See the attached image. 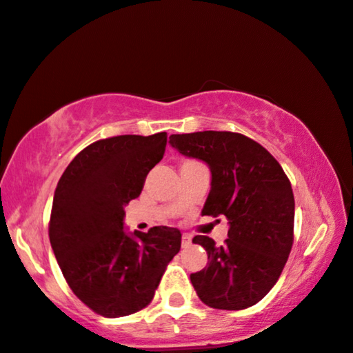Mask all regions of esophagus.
Here are the masks:
<instances>
[{
	"mask_svg": "<svg viewBox=\"0 0 353 353\" xmlns=\"http://www.w3.org/2000/svg\"><path fill=\"white\" fill-rule=\"evenodd\" d=\"M190 243H191V235H188V234H183V236H182V246H183V248H187Z\"/></svg>",
	"mask_w": 353,
	"mask_h": 353,
	"instance_id": "34e87169",
	"label": "esophagus"
}]
</instances>
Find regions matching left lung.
<instances>
[{"label":"left lung","instance_id":"1","mask_svg":"<svg viewBox=\"0 0 353 353\" xmlns=\"http://www.w3.org/2000/svg\"><path fill=\"white\" fill-rule=\"evenodd\" d=\"M170 145L208 165L212 188L202 214L229 221L223 246L210 236L193 238L210 261L191 274V283L212 308L255 305L276 285L294 240V196L288 177L265 148L241 134H176Z\"/></svg>","mask_w":353,"mask_h":353}]
</instances>
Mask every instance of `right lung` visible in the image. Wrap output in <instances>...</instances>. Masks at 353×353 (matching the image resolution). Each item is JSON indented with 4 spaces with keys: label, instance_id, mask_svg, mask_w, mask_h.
Returning a JSON list of instances; mask_svg holds the SVG:
<instances>
[{
    "label": "right lung",
    "instance_id": "1",
    "mask_svg": "<svg viewBox=\"0 0 353 353\" xmlns=\"http://www.w3.org/2000/svg\"><path fill=\"white\" fill-rule=\"evenodd\" d=\"M165 148L166 132L94 141L71 160L56 187L51 248L71 291L105 318L145 308L181 250L174 227L124 230V207L139 198Z\"/></svg>",
    "mask_w": 353,
    "mask_h": 353
}]
</instances>
